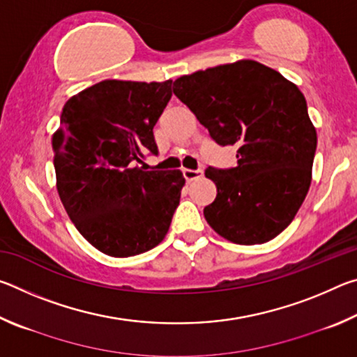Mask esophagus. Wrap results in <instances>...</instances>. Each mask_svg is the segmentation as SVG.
Segmentation results:
<instances>
[{
  "instance_id": "1",
  "label": "esophagus",
  "mask_w": 357,
  "mask_h": 357,
  "mask_svg": "<svg viewBox=\"0 0 357 357\" xmlns=\"http://www.w3.org/2000/svg\"><path fill=\"white\" fill-rule=\"evenodd\" d=\"M183 174L187 181H195V179H200L203 176V172L202 170H187L185 168V170H183Z\"/></svg>"
}]
</instances>
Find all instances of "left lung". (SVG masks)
<instances>
[{
  "instance_id": "obj_1",
  "label": "left lung",
  "mask_w": 357,
  "mask_h": 357,
  "mask_svg": "<svg viewBox=\"0 0 357 357\" xmlns=\"http://www.w3.org/2000/svg\"><path fill=\"white\" fill-rule=\"evenodd\" d=\"M173 93L220 146H236L238 164L209 167L217 187L204 219L222 238L253 245L293 222L312 183L317 129L301 89L253 59L197 70L174 80Z\"/></svg>"
}]
</instances>
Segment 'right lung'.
<instances>
[{"label":"right lung","instance_id":"1","mask_svg":"<svg viewBox=\"0 0 357 357\" xmlns=\"http://www.w3.org/2000/svg\"><path fill=\"white\" fill-rule=\"evenodd\" d=\"M172 80H104L66 102L52 137L56 189L82 236L114 258L154 249L170 228L183 173L144 172Z\"/></svg>","mask_w":357,"mask_h":357}]
</instances>
